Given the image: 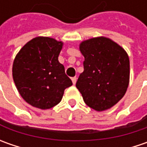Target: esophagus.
Instances as JSON below:
<instances>
[{
  "mask_svg": "<svg viewBox=\"0 0 147 147\" xmlns=\"http://www.w3.org/2000/svg\"><path fill=\"white\" fill-rule=\"evenodd\" d=\"M72 82H73V84H74V85H75V84H76V82H77L76 77H74V78H72Z\"/></svg>",
  "mask_w": 147,
  "mask_h": 147,
  "instance_id": "obj_1",
  "label": "esophagus"
}]
</instances>
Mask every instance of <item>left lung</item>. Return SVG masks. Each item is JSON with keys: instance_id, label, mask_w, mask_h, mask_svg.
<instances>
[{"instance_id": "left-lung-1", "label": "left lung", "mask_w": 147, "mask_h": 147, "mask_svg": "<svg viewBox=\"0 0 147 147\" xmlns=\"http://www.w3.org/2000/svg\"><path fill=\"white\" fill-rule=\"evenodd\" d=\"M84 70L76 83L83 100L96 111L109 110L125 95L130 65L126 51L110 38L92 37L82 41Z\"/></svg>"}]
</instances>
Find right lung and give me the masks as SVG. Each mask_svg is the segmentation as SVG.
Masks as SVG:
<instances>
[{
	"mask_svg": "<svg viewBox=\"0 0 147 147\" xmlns=\"http://www.w3.org/2000/svg\"><path fill=\"white\" fill-rule=\"evenodd\" d=\"M63 45L52 37H34L14 58L12 75L15 86L22 98L33 107L52 108L73 84L58 60Z\"/></svg>",
	"mask_w": 147,
	"mask_h": 147,
	"instance_id": "add662e5",
	"label": "right lung"
}]
</instances>
